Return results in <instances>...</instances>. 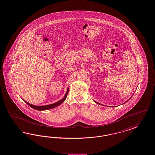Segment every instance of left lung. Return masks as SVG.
I'll return each instance as SVG.
<instances>
[{"mask_svg":"<svg viewBox=\"0 0 155 155\" xmlns=\"http://www.w3.org/2000/svg\"><path fill=\"white\" fill-rule=\"evenodd\" d=\"M130 97V98H129V99H128V100H127V101H129V99H130V98H131V97ZM127 101H126V102H127ZM94 102H95V103H97V104H101V105H102V104H101V103H98V102H96V101H94Z\"/></svg>","mask_w":155,"mask_h":155,"instance_id":"8db88e82","label":"left lung"}]
</instances>
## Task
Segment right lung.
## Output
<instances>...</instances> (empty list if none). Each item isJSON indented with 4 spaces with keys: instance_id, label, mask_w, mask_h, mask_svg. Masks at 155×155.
<instances>
[{
    "instance_id": "add662e5",
    "label": "right lung",
    "mask_w": 155,
    "mask_h": 155,
    "mask_svg": "<svg viewBox=\"0 0 155 155\" xmlns=\"http://www.w3.org/2000/svg\"><path fill=\"white\" fill-rule=\"evenodd\" d=\"M68 91H69V88H68V89H67V92H66V94H65V95L64 97L62 99H61L60 101H58V102H56V103H53V104H48V105H44V106H35V105H33V104H30V103H28V102H26V101L23 100V99H22L24 101V102H26V103H27L30 107H31V108H33V109H35V110H38V111L46 110H49V109L54 108V107H57L58 106L60 105L61 103L64 102L65 101V100L66 99V97H67V95H68Z\"/></svg>"
}]
</instances>
